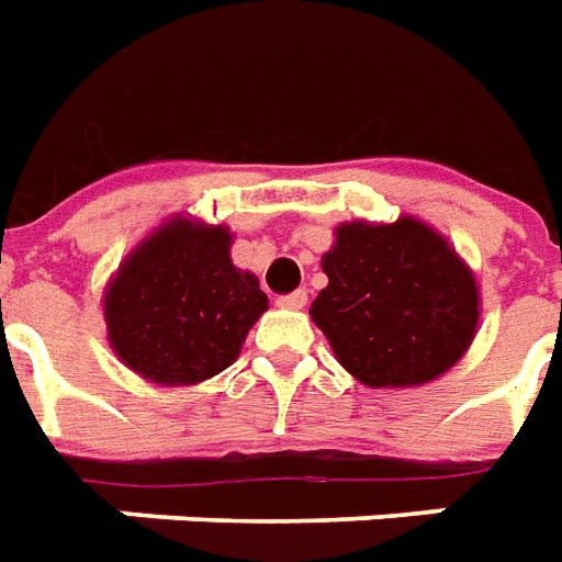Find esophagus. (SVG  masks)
Segmentation results:
<instances>
[{"mask_svg":"<svg viewBox=\"0 0 562 562\" xmlns=\"http://www.w3.org/2000/svg\"><path fill=\"white\" fill-rule=\"evenodd\" d=\"M307 293L305 290H293V293H286V296H278V305L290 307V311H299V307H305Z\"/></svg>","mask_w":562,"mask_h":562,"instance_id":"obj_1","label":"esophagus"}]
</instances>
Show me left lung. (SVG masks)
Instances as JSON below:
<instances>
[{
  "label": "left lung",
  "mask_w": 562,
  "mask_h": 562,
  "mask_svg": "<svg viewBox=\"0 0 562 562\" xmlns=\"http://www.w3.org/2000/svg\"><path fill=\"white\" fill-rule=\"evenodd\" d=\"M328 286L311 316L337 361L370 387L424 385L457 364L476 331V284L417 218L337 227Z\"/></svg>",
  "instance_id": "left-lung-1"
}]
</instances>
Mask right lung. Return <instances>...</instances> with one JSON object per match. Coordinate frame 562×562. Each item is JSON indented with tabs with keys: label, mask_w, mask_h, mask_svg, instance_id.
Masks as SVG:
<instances>
[{
	"label": "right lung",
	"mask_w": 562,
	"mask_h": 562,
	"mask_svg": "<svg viewBox=\"0 0 562 562\" xmlns=\"http://www.w3.org/2000/svg\"><path fill=\"white\" fill-rule=\"evenodd\" d=\"M266 305L257 278L231 263L225 227L175 218L117 269L105 326L136 373L156 385H195L236 361Z\"/></svg>",
	"instance_id": "right-lung-1"
}]
</instances>
